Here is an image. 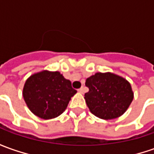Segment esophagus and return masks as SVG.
Listing matches in <instances>:
<instances>
[{
	"instance_id": "esophagus-1",
	"label": "esophagus",
	"mask_w": 154,
	"mask_h": 154,
	"mask_svg": "<svg viewBox=\"0 0 154 154\" xmlns=\"http://www.w3.org/2000/svg\"><path fill=\"white\" fill-rule=\"evenodd\" d=\"M78 92H79V93H81V94H83V92H84V88H83V87H82L81 88H79V89H78Z\"/></svg>"
}]
</instances>
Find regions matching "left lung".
<instances>
[{
	"mask_svg": "<svg viewBox=\"0 0 154 154\" xmlns=\"http://www.w3.org/2000/svg\"><path fill=\"white\" fill-rule=\"evenodd\" d=\"M89 91L84 99L92 114L103 120L120 117L126 111L133 99L130 82L111 72H97L87 78Z\"/></svg>",
	"mask_w": 154,
	"mask_h": 154,
	"instance_id": "obj_1",
	"label": "left lung"
}]
</instances>
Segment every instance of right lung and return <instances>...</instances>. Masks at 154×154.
<instances>
[{"label":"right lung","mask_w":154,"mask_h":154,"mask_svg":"<svg viewBox=\"0 0 154 154\" xmlns=\"http://www.w3.org/2000/svg\"><path fill=\"white\" fill-rule=\"evenodd\" d=\"M76 93L71 81L59 72L42 71L27 79L23 96L31 112L49 120L61 115Z\"/></svg>","instance_id":"obj_1"}]
</instances>
